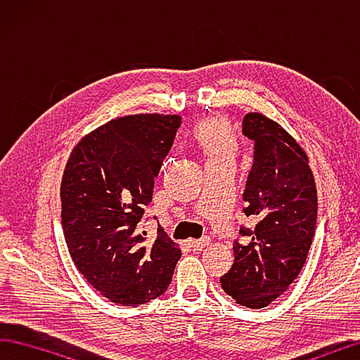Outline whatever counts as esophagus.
Wrapping results in <instances>:
<instances>
[{"label": "esophagus", "mask_w": 360, "mask_h": 360, "mask_svg": "<svg viewBox=\"0 0 360 360\" xmlns=\"http://www.w3.org/2000/svg\"><path fill=\"white\" fill-rule=\"evenodd\" d=\"M209 243H210V238L209 237H202V238H198V240H190V247L193 250L200 251L202 248H205Z\"/></svg>", "instance_id": "1"}]
</instances>
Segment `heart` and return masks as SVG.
Segmentation results:
<instances>
[{
  "label": "heart",
  "instance_id": "heart-1",
  "mask_svg": "<svg viewBox=\"0 0 360 360\" xmlns=\"http://www.w3.org/2000/svg\"><path fill=\"white\" fill-rule=\"evenodd\" d=\"M194 139L202 147L209 161L234 160L237 142L232 136L229 124L221 117H207L194 128Z\"/></svg>",
  "mask_w": 360,
  "mask_h": 360
}]
</instances>
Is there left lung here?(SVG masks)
<instances>
[{"label":"left lung","mask_w":360,"mask_h":360,"mask_svg":"<svg viewBox=\"0 0 360 360\" xmlns=\"http://www.w3.org/2000/svg\"><path fill=\"white\" fill-rule=\"evenodd\" d=\"M242 132L255 142L243 212L255 231L240 229L250 243L234 242V264L221 288L237 304L264 308L288 291L304 269L318 217L316 184L308 156L281 126L257 112L245 115Z\"/></svg>","instance_id":"8db88e82"}]
</instances>
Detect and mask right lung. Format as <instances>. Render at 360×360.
Returning <instances> with one entry per match:
<instances>
[{"instance_id":"right-lung-1","label":"right lung","mask_w":360,"mask_h":360,"mask_svg":"<svg viewBox=\"0 0 360 360\" xmlns=\"http://www.w3.org/2000/svg\"><path fill=\"white\" fill-rule=\"evenodd\" d=\"M180 124V115L162 113L110 120L82 137L66 162L61 226L69 255L113 304L143 305L172 281L181 250L161 226L145 245L139 221Z\"/></svg>"}]
</instances>
